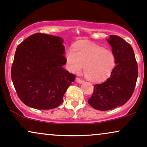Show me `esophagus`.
<instances>
[{
	"label": "esophagus",
	"mask_w": 147,
	"mask_h": 147,
	"mask_svg": "<svg viewBox=\"0 0 147 147\" xmlns=\"http://www.w3.org/2000/svg\"><path fill=\"white\" fill-rule=\"evenodd\" d=\"M75 81H77V83H79V84H81V83L84 82V80H83V79H80V78H79V77H77V78L75 79Z\"/></svg>",
	"instance_id": "34e87169"
}]
</instances>
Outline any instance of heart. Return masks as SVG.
<instances>
[{
	"mask_svg": "<svg viewBox=\"0 0 147 147\" xmlns=\"http://www.w3.org/2000/svg\"><path fill=\"white\" fill-rule=\"evenodd\" d=\"M68 70L79 73L84 66L86 78L92 82L105 81L115 66V57L111 51L94 44L79 42L74 46V51L66 53Z\"/></svg>",
	"mask_w": 147,
	"mask_h": 147,
	"instance_id": "1",
	"label": "heart"
}]
</instances>
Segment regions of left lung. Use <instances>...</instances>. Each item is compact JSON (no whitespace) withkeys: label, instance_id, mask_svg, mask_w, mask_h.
<instances>
[{"label":"left lung","instance_id":"1","mask_svg":"<svg viewBox=\"0 0 147 147\" xmlns=\"http://www.w3.org/2000/svg\"><path fill=\"white\" fill-rule=\"evenodd\" d=\"M112 49L116 66L105 82L94 86L92 96L88 100L94 109L111 110L129 100L135 89L138 68L131 46L118 35L107 40Z\"/></svg>","mask_w":147,"mask_h":147}]
</instances>
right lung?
Instances as JSON below:
<instances>
[{
    "instance_id": "add662e5",
    "label": "right lung",
    "mask_w": 147,
    "mask_h": 147,
    "mask_svg": "<svg viewBox=\"0 0 147 147\" xmlns=\"http://www.w3.org/2000/svg\"><path fill=\"white\" fill-rule=\"evenodd\" d=\"M59 37L37 33L18 46L11 77L23 103L37 109H51L62 103L75 75L65 70V48Z\"/></svg>"
}]
</instances>
